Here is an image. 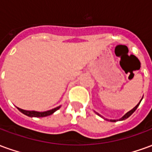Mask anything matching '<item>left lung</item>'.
<instances>
[{"mask_svg": "<svg viewBox=\"0 0 152 152\" xmlns=\"http://www.w3.org/2000/svg\"><path fill=\"white\" fill-rule=\"evenodd\" d=\"M142 99H141V101H142ZM141 101H140V102H139V103H138V104H137V105L136 106V107H134V108L132 109L131 111H129V112H127V113L124 115L123 117L121 118V119H120L119 121H124V120H125V119H127V118L129 117L131 115L133 114V113H134V112H135V111H136V109L137 108V107H138V106H139V104H140ZM98 115H99V114H98ZM111 121H112V122H115V121H116V120H111Z\"/></svg>", "mask_w": 152, "mask_h": 152, "instance_id": "1", "label": "left lung"}]
</instances>
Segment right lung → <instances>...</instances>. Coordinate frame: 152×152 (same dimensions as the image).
<instances>
[{
    "mask_svg": "<svg viewBox=\"0 0 152 152\" xmlns=\"http://www.w3.org/2000/svg\"><path fill=\"white\" fill-rule=\"evenodd\" d=\"M60 108L59 107H58L56 108H53L52 110H50V111H47V112H35V111H26V110H23V109L18 108V109L22 112L23 113L26 115L28 116H30V117H45V116H48L50 115H52L54 112H56L57 110H58Z\"/></svg>",
    "mask_w": 152,
    "mask_h": 152,
    "instance_id": "add662e5",
    "label": "right lung"
}]
</instances>
